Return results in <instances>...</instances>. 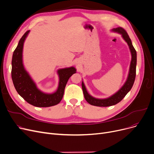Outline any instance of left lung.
Listing matches in <instances>:
<instances>
[{
    "mask_svg": "<svg viewBox=\"0 0 154 154\" xmlns=\"http://www.w3.org/2000/svg\"><path fill=\"white\" fill-rule=\"evenodd\" d=\"M113 30L115 32H117L118 33L122 34V37L128 44V45L130 48L131 54H132V60L131 63L130 70H129V74L128 75V78L125 84L114 95L110 97L109 98L105 99H98L92 97L91 95L88 94L85 87L84 83H82V91L84 95V97L86 101L90 103L92 106H97V107H109L111 106H114V105L118 103L119 102L122 100L124 97L127 95V94L131 90V88L134 85L135 75H136V64H137V52L132 45L131 40L129 37L127 32L125 31L124 29L122 27H117L116 29H114Z\"/></svg>",
    "mask_w": 154,
    "mask_h": 154,
    "instance_id": "1",
    "label": "left lung"
}]
</instances>
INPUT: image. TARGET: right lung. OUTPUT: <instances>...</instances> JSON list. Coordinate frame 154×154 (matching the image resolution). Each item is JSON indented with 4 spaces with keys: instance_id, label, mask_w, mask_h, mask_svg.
I'll list each match as a JSON object with an SVG mask.
<instances>
[{
    "instance_id": "add662e5",
    "label": "right lung",
    "mask_w": 154,
    "mask_h": 154,
    "mask_svg": "<svg viewBox=\"0 0 154 154\" xmlns=\"http://www.w3.org/2000/svg\"><path fill=\"white\" fill-rule=\"evenodd\" d=\"M29 30L20 39L17 47L14 51L12 60V79L18 94L29 103L38 107H47L55 106L62 100L65 87L69 79L76 72L74 67L62 69L58 70L59 84L57 90L54 94L42 92L37 88L28 73L24 69L22 63V49Z\"/></svg>"
}]
</instances>
